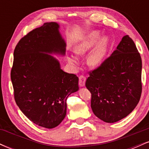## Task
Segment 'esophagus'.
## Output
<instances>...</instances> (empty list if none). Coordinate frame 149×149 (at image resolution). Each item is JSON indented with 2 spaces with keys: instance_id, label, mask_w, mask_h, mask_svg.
<instances>
[{
  "instance_id": "esophagus-1",
  "label": "esophagus",
  "mask_w": 149,
  "mask_h": 149,
  "mask_svg": "<svg viewBox=\"0 0 149 149\" xmlns=\"http://www.w3.org/2000/svg\"><path fill=\"white\" fill-rule=\"evenodd\" d=\"M86 81V78L83 76H80L79 77V85L80 87H84Z\"/></svg>"
}]
</instances>
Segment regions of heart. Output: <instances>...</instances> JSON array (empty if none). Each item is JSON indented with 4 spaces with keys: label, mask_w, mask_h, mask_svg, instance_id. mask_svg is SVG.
<instances>
[{
    "label": "heart",
    "mask_w": 149,
    "mask_h": 149,
    "mask_svg": "<svg viewBox=\"0 0 149 149\" xmlns=\"http://www.w3.org/2000/svg\"><path fill=\"white\" fill-rule=\"evenodd\" d=\"M100 37V32L97 31H92L83 37V39L73 47L75 54L82 56L86 54L95 44H96L87 57V64L90 67H96L102 64L109 49L110 43L109 38L104 36L99 39ZM67 61L71 65L76 66L78 64V59L73 55L68 56Z\"/></svg>",
    "instance_id": "heart-1"
}]
</instances>
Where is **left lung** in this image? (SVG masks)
I'll return each instance as SVG.
<instances>
[{"instance_id": "1", "label": "left lung", "mask_w": 149, "mask_h": 149, "mask_svg": "<svg viewBox=\"0 0 149 149\" xmlns=\"http://www.w3.org/2000/svg\"><path fill=\"white\" fill-rule=\"evenodd\" d=\"M141 59L129 36L100 67L90 73L85 86L92 94L91 108L97 118L118 122L139 103L141 94Z\"/></svg>"}]
</instances>
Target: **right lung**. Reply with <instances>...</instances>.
Here are the masks:
<instances>
[{
  "label": "right lung",
  "mask_w": 149,
  "mask_h": 149,
  "mask_svg": "<svg viewBox=\"0 0 149 149\" xmlns=\"http://www.w3.org/2000/svg\"><path fill=\"white\" fill-rule=\"evenodd\" d=\"M57 22H47L15 47L11 71L15 100L33 123L52 129L66 115V100L78 91V78L64 72L53 57L64 56L66 44Z\"/></svg>",
  "instance_id": "add662e5"
}]
</instances>
